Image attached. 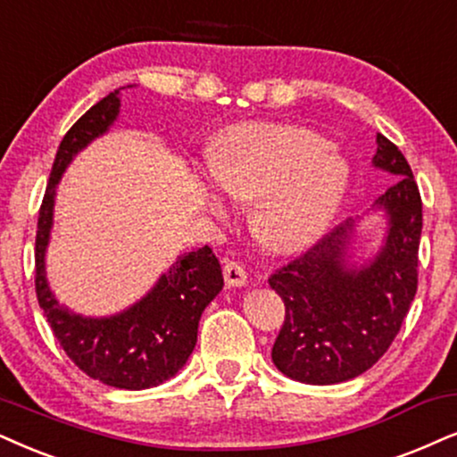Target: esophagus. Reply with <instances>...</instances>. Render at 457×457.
<instances>
[{
	"label": "esophagus",
	"instance_id": "1",
	"mask_svg": "<svg viewBox=\"0 0 457 457\" xmlns=\"http://www.w3.org/2000/svg\"><path fill=\"white\" fill-rule=\"evenodd\" d=\"M223 278H225V285H228V287H245L246 278H248L245 265H242L240 262H234V259L225 262Z\"/></svg>",
	"mask_w": 457,
	"mask_h": 457
}]
</instances>
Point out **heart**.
I'll return each mask as SVG.
<instances>
[{
	"label": "heart",
	"instance_id": "b5f03b06",
	"mask_svg": "<svg viewBox=\"0 0 457 457\" xmlns=\"http://www.w3.org/2000/svg\"><path fill=\"white\" fill-rule=\"evenodd\" d=\"M211 170L229 195L253 206V232L274 251H297L331 221L348 186V162L316 132L240 124L217 141ZM211 209L223 202L211 194Z\"/></svg>",
	"mask_w": 457,
	"mask_h": 457
}]
</instances>
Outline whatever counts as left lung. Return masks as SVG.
Instances as JSON below:
<instances>
[{"label":"left lung","mask_w":457,"mask_h":457,"mask_svg":"<svg viewBox=\"0 0 457 457\" xmlns=\"http://www.w3.org/2000/svg\"><path fill=\"white\" fill-rule=\"evenodd\" d=\"M373 166L396 179L375 200L388 217L378 255L361 268L348 263L354 234L348 219L268 280L287 310L271 361L297 382L339 384L371 369L395 342L418 291V183L401 149L379 132Z\"/></svg>","instance_id":"1"}]
</instances>
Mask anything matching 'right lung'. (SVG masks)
<instances>
[{"instance_id":"obj_1","label":"right lung","mask_w":457,"mask_h":457,"mask_svg":"<svg viewBox=\"0 0 457 457\" xmlns=\"http://www.w3.org/2000/svg\"><path fill=\"white\" fill-rule=\"evenodd\" d=\"M120 113V90L92 105L62 137L36 236V293L39 308L67 356L92 379L122 390H145L172 378L187 362L198 339L202 312L223 288V274L212 248L186 253L160 276L155 287L129 310L105 319H86L56 302L46 280L54 195L75 154L105 135Z\"/></svg>"}]
</instances>
